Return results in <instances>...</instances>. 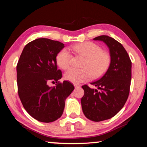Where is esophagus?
I'll return each mask as SVG.
<instances>
[{
    "instance_id": "esophagus-1",
    "label": "esophagus",
    "mask_w": 147,
    "mask_h": 147,
    "mask_svg": "<svg viewBox=\"0 0 147 147\" xmlns=\"http://www.w3.org/2000/svg\"><path fill=\"white\" fill-rule=\"evenodd\" d=\"M74 88H80V85H78V84H74Z\"/></svg>"
}]
</instances>
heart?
<instances>
[{
    "label": "heart",
    "mask_w": 147,
    "mask_h": 147,
    "mask_svg": "<svg viewBox=\"0 0 147 147\" xmlns=\"http://www.w3.org/2000/svg\"><path fill=\"white\" fill-rule=\"evenodd\" d=\"M74 54L85 58L81 69L71 68L65 73V78L73 84L88 81L93 77L98 78L103 75L109 68L111 62L109 54L102 51L98 45L90 41L76 44L72 47ZM72 54L63 49L56 56V61L61 69H67L70 66Z\"/></svg>",
    "instance_id": "1"
}]
</instances>
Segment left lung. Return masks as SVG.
<instances>
[{"instance_id":"1","label":"left lung","mask_w":147,"mask_h":147,"mask_svg":"<svg viewBox=\"0 0 147 147\" xmlns=\"http://www.w3.org/2000/svg\"><path fill=\"white\" fill-rule=\"evenodd\" d=\"M93 40L102 41L109 49L111 63L103 76L91 84L98 89L82 86L84 94L81 99L84 114L89 120L99 122L111 119L123 108L130 93L131 61L123 46L108 36Z\"/></svg>"}]
</instances>
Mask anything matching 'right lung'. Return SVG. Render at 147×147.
<instances>
[{
    "instance_id": "1",
    "label": "right lung",
    "mask_w": 147,
    "mask_h": 147,
    "mask_svg": "<svg viewBox=\"0 0 147 147\" xmlns=\"http://www.w3.org/2000/svg\"><path fill=\"white\" fill-rule=\"evenodd\" d=\"M64 44L39 38L24 47L17 65L18 94L30 115L43 123H51L62 115L65 100L74 90L68 81L60 82L62 73L57 67L56 56ZM57 86L49 87L50 82Z\"/></svg>"
}]
</instances>
